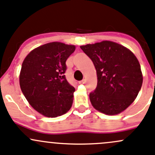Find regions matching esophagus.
Listing matches in <instances>:
<instances>
[{
    "label": "esophagus",
    "instance_id": "obj_1",
    "mask_svg": "<svg viewBox=\"0 0 155 155\" xmlns=\"http://www.w3.org/2000/svg\"><path fill=\"white\" fill-rule=\"evenodd\" d=\"M85 82V79H82V80L79 81V84H84Z\"/></svg>",
    "mask_w": 155,
    "mask_h": 155
}]
</instances>
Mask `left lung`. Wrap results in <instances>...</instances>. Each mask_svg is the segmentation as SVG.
Listing matches in <instances>:
<instances>
[{
  "instance_id": "8db88e82",
  "label": "left lung",
  "mask_w": 155,
  "mask_h": 155,
  "mask_svg": "<svg viewBox=\"0 0 155 155\" xmlns=\"http://www.w3.org/2000/svg\"><path fill=\"white\" fill-rule=\"evenodd\" d=\"M80 48L97 71V85L89 94L91 105L108 115L122 112L135 101L143 85L138 59L127 48L109 40Z\"/></svg>"
}]
</instances>
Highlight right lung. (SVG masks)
<instances>
[{
    "instance_id": "obj_1",
    "label": "right lung",
    "mask_w": 155,
    "mask_h": 155,
    "mask_svg": "<svg viewBox=\"0 0 155 155\" xmlns=\"http://www.w3.org/2000/svg\"><path fill=\"white\" fill-rule=\"evenodd\" d=\"M75 48L60 42L48 43L30 51L23 61L21 90L30 105L44 116L56 118L72 107L75 88L64 73L67 59Z\"/></svg>"
}]
</instances>
